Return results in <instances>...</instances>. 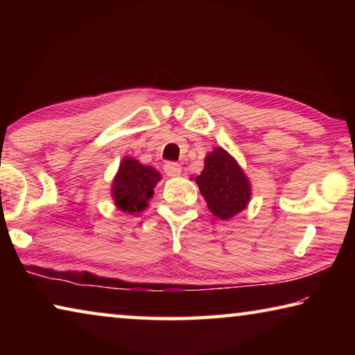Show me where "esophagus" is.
<instances>
[{
    "instance_id": "obj_1",
    "label": "esophagus",
    "mask_w": 355,
    "mask_h": 355,
    "mask_svg": "<svg viewBox=\"0 0 355 355\" xmlns=\"http://www.w3.org/2000/svg\"><path fill=\"white\" fill-rule=\"evenodd\" d=\"M164 172H166V175H169V177H178L180 173H182V166H180L178 163H166Z\"/></svg>"
}]
</instances>
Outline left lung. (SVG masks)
<instances>
[{
  "label": "left lung",
  "mask_w": 355,
  "mask_h": 355,
  "mask_svg": "<svg viewBox=\"0 0 355 355\" xmlns=\"http://www.w3.org/2000/svg\"><path fill=\"white\" fill-rule=\"evenodd\" d=\"M203 199L214 216L225 220L248 207L252 191L250 182L236 159L222 147L207 155L205 167L196 177Z\"/></svg>",
  "instance_id": "1"
}]
</instances>
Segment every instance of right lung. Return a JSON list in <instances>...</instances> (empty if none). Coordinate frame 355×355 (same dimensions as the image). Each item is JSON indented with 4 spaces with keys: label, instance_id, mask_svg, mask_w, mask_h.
Wrapping results in <instances>:
<instances>
[{
    "label": "right lung",
    "instance_id": "obj_1",
    "mask_svg": "<svg viewBox=\"0 0 355 355\" xmlns=\"http://www.w3.org/2000/svg\"><path fill=\"white\" fill-rule=\"evenodd\" d=\"M159 180V172L153 167L144 166L131 156L123 158L111 188L116 207L128 214L141 213L148 207L153 188Z\"/></svg>",
    "mask_w": 355,
    "mask_h": 355
}]
</instances>
